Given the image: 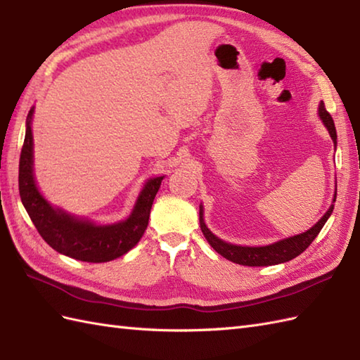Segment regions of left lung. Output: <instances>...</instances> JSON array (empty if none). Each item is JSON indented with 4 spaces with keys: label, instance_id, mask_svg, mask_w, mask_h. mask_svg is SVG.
Here are the masks:
<instances>
[{
    "label": "left lung",
    "instance_id": "left-lung-1",
    "mask_svg": "<svg viewBox=\"0 0 360 360\" xmlns=\"http://www.w3.org/2000/svg\"><path fill=\"white\" fill-rule=\"evenodd\" d=\"M319 116L323 120L325 127L328 128V131H330V136L333 137V141L335 143V141H338V133H335L334 120L330 116V112L326 111L323 102L319 106ZM334 202H335V196H334ZM333 209H334V204H331V207L328 209L325 215L320 218V221H317V224L312 226L309 231L303 232L300 235L290 236V238L269 244V246H262V248L235 246V244L219 240L218 236L213 235L207 229V226L204 224L201 205H200V223H201V231L205 236V240L209 241L210 246L215 249L219 255H223L224 258L231 259V262L243 264V266H272V264L289 262V259L295 258L297 255H300L302 252L307 250L309 244L316 240L319 232L322 231L326 219L330 218V215L333 213Z\"/></svg>",
    "mask_w": 360,
    "mask_h": 360
}]
</instances>
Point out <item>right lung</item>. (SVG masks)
I'll use <instances>...</instances> for the list:
<instances>
[{
    "label": "right lung",
    "mask_w": 360,
    "mask_h": 360,
    "mask_svg": "<svg viewBox=\"0 0 360 360\" xmlns=\"http://www.w3.org/2000/svg\"><path fill=\"white\" fill-rule=\"evenodd\" d=\"M34 110L26 120V136L20 155L18 187L21 202L41 238L60 254L80 262L105 263L133 249L148 226L150 210L164 176L151 178L141 192L134 209L125 221L108 226H96L77 219L63 210L53 209L38 192L32 172V122Z\"/></svg>",
    "instance_id": "add662e5"
}]
</instances>
